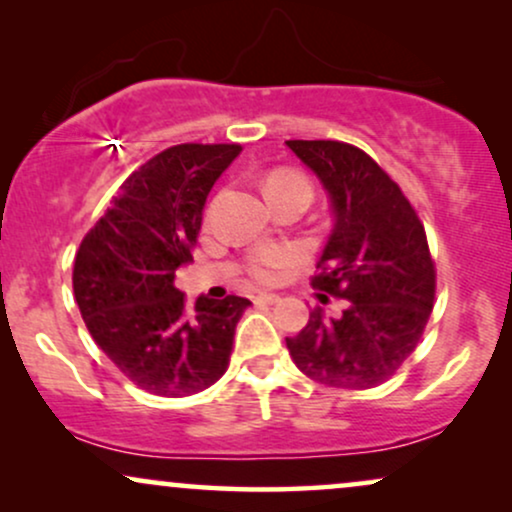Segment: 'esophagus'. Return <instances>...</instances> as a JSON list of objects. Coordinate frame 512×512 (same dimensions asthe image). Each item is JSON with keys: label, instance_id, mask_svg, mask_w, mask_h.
<instances>
[{"label": "esophagus", "instance_id": "obj_1", "mask_svg": "<svg viewBox=\"0 0 512 512\" xmlns=\"http://www.w3.org/2000/svg\"><path fill=\"white\" fill-rule=\"evenodd\" d=\"M252 301L255 303H264V305H272V303H276L279 301V296H276V293H255V296H252Z\"/></svg>", "mask_w": 512, "mask_h": 512}]
</instances>
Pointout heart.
I'll use <instances>...</instances> for the list:
<instances>
[{"label": "heart", "mask_w": 512, "mask_h": 512, "mask_svg": "<svg viewBox=\"0 0 512 512\" xmlns=\"http://www.w3.org/2000/svg\"><path fill=\"white\" fill-rule=\"evenodd\" d=\"M272 185H303L310 187V182L303 178L301 173H293V170H276V173L269 175L267 187ZM298 250L296 248H262L260 252H255L248 264V274L250 279H255L257 284H279L286 274L296 267L298 262Z\"/></svg>", "instance_id": "heart-1"}]
</instances>
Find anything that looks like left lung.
Returning <instances> with one entry per match:
<instances>
[{"instance_id":"obj_1","label":"left lung","mask_w":512,"mask_h":512,"mask_svg":"<svg viewBox=\"0 0 512 512\" xmlns=\"http://www.w3.org/2000/svg\"><path fill=\"white\" fill-rule=\"evenodd\" d=\"M286 144L330 192L334 228L313 286L344 301L334 317L315 305L286 346L315 383L370 390L414 354L431 317L436 262L424 223L397 182L358 146L332 139Z\"/></svg>"}]
</instances>
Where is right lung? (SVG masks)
<instances>
[{
	"label": "right lung",
	"mask_w": 512,
	"mask_h": 512,
	"mask_svg": "<svg viewBox=\"0 0 512 512\" xmlns=\"http://www.w3.org/2000/svg\"><path fill=\"white\" fill-rule=\"evenodd\" d=\"M240 144H178L134 170L74 260V298L93 342L134 385L158 397H190L226 373L248 298L175 289L192 260L202 209Z\"/></svg>",
	"instance_id": "add662e5"
}]
</instances>
